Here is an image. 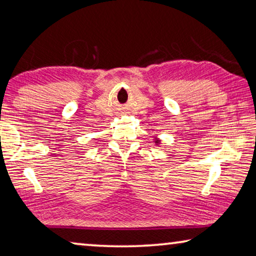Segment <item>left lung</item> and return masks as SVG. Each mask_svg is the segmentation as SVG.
Wrapping results in <instances>:
<instances>
[{
    "mask_svg": "<svg viewBox=\"0 0 256 256\" xmlns=\"http://www.w3.org/2000/svg\"><path fill=\"white\" fill-rule=\"evenodd\" d=\"M158 141H156V142H158Z\"/></svg>",
    "mask_w": 256,
    "mask_h": 256,
    "instance_id": "1",
    "label": "left lung"
}]
</instances>
